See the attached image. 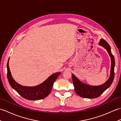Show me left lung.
Returning a JSON list of instances; mask_svg holds the SVG:
<instances>
[{
  "instance_id": "left-lung-1",
  "label": "left lung",
  "mask_w": 121,
  "mask_h": 121,
  "mask_svg": "<svg viewBox=\"0 0 121 121\" xmlns=\"http://www.w3.org/2000/svg\"><path fill=\"white\" fill-rule=\"evenodd\" d=\"M99 45L103 46L107 49L111 60V67L110 71V76L108 80L104 84L100 86H94L88 85L82 83L79 81L78 78H76L73 74H72V76L73 83L74 87V90L78 96L86 98H95L99 97L103 92L111 86L114 78V66L115 60L114 56L112 55L111 51V48L106 40L101 39L99 42Z\"/></svg>"
}]
</instances>
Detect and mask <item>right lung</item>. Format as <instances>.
I'll return each instance as SVG.
<instances>
[{
  "mask_svg": "<svg viewBox=\"0 0 121 121\" xmlns=\"http://www.w3.org/2000/svg\"><path fill=\"white\" fill-rule=\"evenodd\" d=\"M9 58L7 65V78L10 86L23 98L27 100H37L47 97L51 91L54 82L60 74V72L52 74L43 83L36 86H23L17 83L12 77L9 67Z\"/></svg>",
  "mask_w": 121,
  "mask_h": 121,
  "instance_id": "1",
  "label": "right lung"
}]
</instances>
